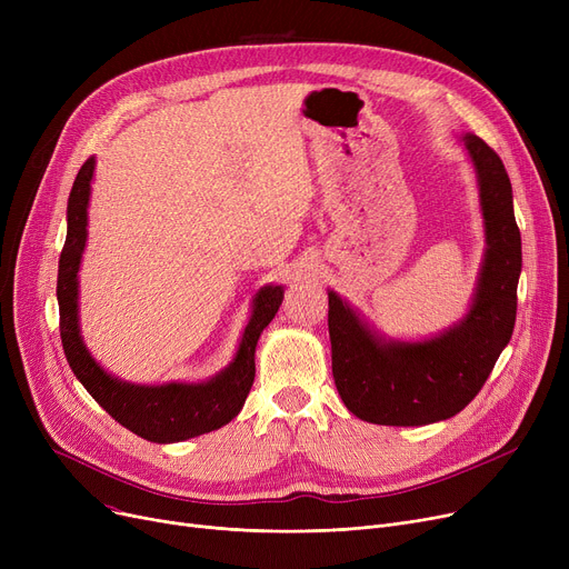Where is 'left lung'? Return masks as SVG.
<instances>
[{
	"label": "left lung",
	"mask_w": 569,
	"mask_h": 569,
	"mask_svg": "<svg viewBox=\"0 0 569 569\" xmlns=\"http://www.w3.org/2000/svg\"><path fill=\"white\" fill-rule=\"evenodd\" d=\"M480 179L487 258L470 313L438 339L385 343L330 290L332 373L346 408L371 425L422 427L463 410L482 390L517 320L521 234L500 157L463 138Z\"/></svg>",
	"instance_id": "1"
}]
</instances>
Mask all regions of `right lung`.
<instances>
[{"label":"right lung","instance_id":"1","mask_svg":"<svg viewBox=\"0 0 569 569\" xmlns=\"http://www.w3.org/2000/svg\"><path fill=\"white\" fill-rule=\"evenodd\" d=\"M94 174V159H87L76 174L67 207V242L59 256L57 302L59 337L67 362L84 390L112 417L136 436L152 442H179L228 425L242 410L256 378V343L260 332L281 307L283 288L267 286L256 295L253 316L239 343L234 362L217 378L202 385H129L108 376L89 357L78 330V267L87 239V200Z\"/></svg>","mask_w":569,"mask_h":569}]
</instances>
